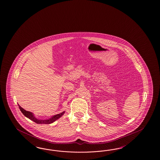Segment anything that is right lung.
I'll list each match as a JSON object with an SVG mask.
<instances>
[{"label": "right lung", "mask_w": 160, "mask_h": 160, "mask_svg": "<svg viewBox=\"0 0 160 160\" xmlns=\"http://www.w3.org/2000/svg\"><path fill=\"white\" fill-rule=\"evenodd\" d=\"M19 107L20 111L23 114L24 116L26 117L27 118H28L30 120L34 121L37 124H48L53 123V122H54L56 120H57L59 118H60L62 116L63 114H64V112H61V113H60V114H58L54 115L51 118H48V119L41 120V119H38V118H36L34 117L33 113H32L31 112L26 111L23 108H22L19 105Z\"/></svg>", "instance_id": "obj_1"}]
</instances>
